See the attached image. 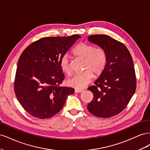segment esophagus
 I'll return each instance as SVG.
<instances>
[{"label": "esophagus", "instance_id": "obj_1", "mask_svg": "<svg viewBox=\"0 0 150 150\" xmlns=\"http://www.w3.org/2000/svg\"><path fill=\"white\" fill-rule=\"evenodd\" d=\"M83 91V90H82V89H75V93H82Z\"/></svg>", "mask_w": 150, "mask_h": 150}]
</instances>
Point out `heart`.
Listing matches in <instances>:
<instances>
[{"label":"heart","mask_w":150,"mask_h":150,"mask_svg":"<svg viewBox=\"0 0 150 150\" xmlns=\"http://www.w3.org/2000/svg\"><path fill=\"white\" fill-rule=\"evenodd\" d=\"M74 55L84 59L82 73L74 75L67 81L69 86L76 89H83L92 81L94 76H100L107 64L108 57L105 49L101 47H95L93 45L80 42L72 50ZM61 69L65 74L71 73L69 57L67 54L63 55L59 61Z\"/></svg>","instance_id":"b5f03b06"}]
</instances>
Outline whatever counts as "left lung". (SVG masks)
<instances>
[{"label":"left lung","instance_id":"8db88e82","mask_svg":"<svg viewBox=\"0 0 150 150\" xmlns=\"http://www.w3.org/2000/svg\"><path fill=\"white\" fill-rule=\"evenodd\" d=\"M88 40L105 49L108 61L94 85L88 88L93 94L88 110L97 117L109 118L125 110L136 91L132 57L123 44L108 35H91Z\"/></svg>","mask_w":150,"mask_h":150}]
</instances>
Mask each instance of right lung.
I'll return each mask as SVG.
<instances>
[{
  "instance_id": "1",
  "label": "right lung",
  "mask_w": 150,
  "mask_h": 150,
  "mask_svg": "<svg viewBox=\"0 0 150 150\" xmlns=\"http://www.w3.org/2000/svg\"><path fill=\"white\" fill-rule=\"evenodd\" d=\"M79 38L78 34L42 38L21 54L13 88L21 105L31 116L49 118L62 110L67 96L74 94V88L59 86L65 78L59 61Z\"/></svg>"
}]
</instances>
